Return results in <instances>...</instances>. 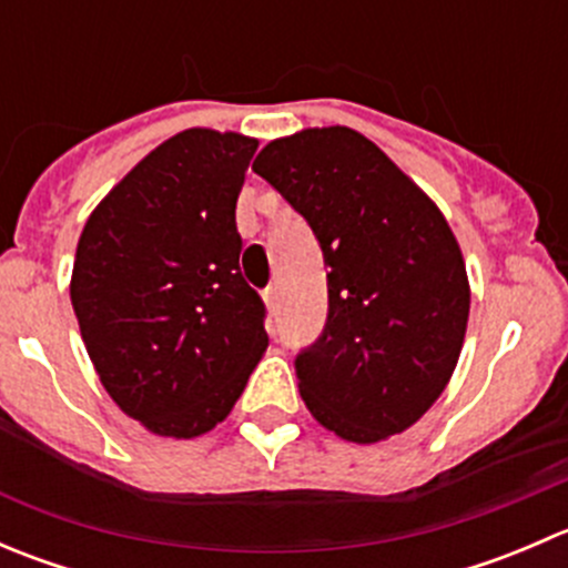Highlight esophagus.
I'll return each mask as SVG.
<instances>
[{
	"mask_svg": "<svg viewBox=\"0 0 568 568\" xmlns=\"http://www.w3.org/2000/svg\"><path fill=\"white\" fill-rule=\"evenodd\" d=\"M277 285H268V288H263V302H266V307L268 311H274V307H277Z\"/></svg>",
	"mask_w": 568,
	"mask_h": 568,
	"instance_id": "esophagus-1",
	"label": "esophagus"
}]
</instances>
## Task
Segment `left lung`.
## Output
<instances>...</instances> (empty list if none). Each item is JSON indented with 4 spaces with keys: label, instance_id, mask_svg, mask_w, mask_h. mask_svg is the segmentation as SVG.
I'll list each match as a JSON object with an SVG mask.
<instances>
[{
    "label": "left lung",
    "instance_id": "left-lung-1",
    "mask_svg": "<svg viewBox=\"0 0 568 568\" xmlns=\"http://www.w3.org/2000/svg\"><path fill=\"white\" fill-rule=\"evenodd\" d=\"M311 225L324 252L318 341L294 359L324 428L379 443L426 415L459 363L467 268L437 205L346 125L274 140L252 164Z\"/></svg>",
    "mask_w": 568,
    "mask_h": 568
}]
</instances>
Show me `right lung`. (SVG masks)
<instances>
[{"instance_id": "obj_1", "label": "right lung", "mask_w": 568, "mask_h": 568, "mask_svg": "<svg viewBox=\"0 0 568 568\" xmlns=\"http://www.w3.org/2000/svg\"><path fill=\"white\" fill-rule=\"evenodd\" d=\"M257 140L186 129L148 153L84 225L71 305L101 385L175 439L231 415L266 352V305L242 277L236 200Z\"/></svg>"}]
</instances>
